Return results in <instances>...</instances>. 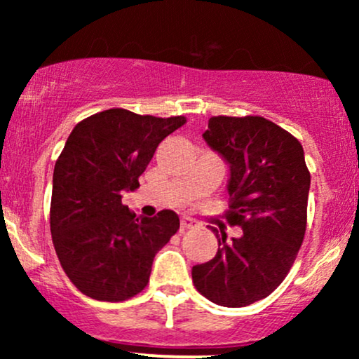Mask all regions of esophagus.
I'll use <instances>...</instances> for the list:
<instances>
[{
  "instance_id": "obj_1",
  "label": "esophagus",
  "mask_w": 359,
  "mask_h": 359,
  "mask_svg": "<svg viewBox=\"0 0 359 359\" xmlns=\"http://www.w3.org/2000/svg\"><path fill=\"white\" fill-rule=\"evenodd\" d=\"M196 226H199V222H197L196 219H192V217L184 216L182 219H180V228H182V231H185V229L196 228Z\"/></svg>"
}]
</instances>
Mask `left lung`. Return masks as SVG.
I'll list each match as a JSON object with an SVG mask.
<instances>
[{"mask_svg":"<svg viewBox=\"0 0 359 359\" xmlns=\"http://www.w3.org/2000/svg\"><path fill=\"white\" fill-rule=\"evenodd\" d=\"M203 137L231 168L226 221L243 234L226 241L212 228L219 248L192 282L217 306L245 307L269 297L297 258L311 172L299 140L262 116H212Z\"/></svg>","mask_w":359,"mask_h":359,"instance_id":"obj_1","label":"left lung"}]
</instances>
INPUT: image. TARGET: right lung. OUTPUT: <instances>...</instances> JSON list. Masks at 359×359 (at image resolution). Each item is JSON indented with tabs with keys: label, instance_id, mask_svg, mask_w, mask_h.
<instances>
[{
	"label": "right lung",
	"instance_id": "add662e5",
	"mask_svg": "<svg viewBox=\"0 0 359 359\" xmlns=\"http://www.w3.org/2000/svg\"><path fill=\"white\" fill-rule=\"evenodd\" d=\"M185 121L113 108L69 135L53 168L50 233L65 275L88 297L121 302L140 294L155 255L179 231L174 211L137 216L121 192L140 187L158 143Z\"/></svg>",
	"mask_w": 359,
	"mask_h": 359
}]
</instances>
